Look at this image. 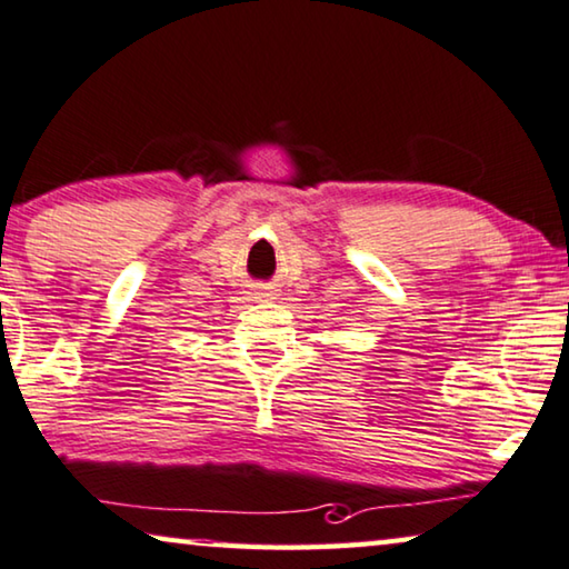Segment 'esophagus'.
I'll list each match as a JSON object with an SVG mask.
<instances>
[{"instance_id":"34e87169","label":"esophagus","mask_w":569,"mask_h":569,"mask_svg":"<svg viewBox=\"0 0 569 569\" xmlns=\"http://www.w3.org/2000/svg\"><path fill=\"white\" fill-rule=\"evenodd\" d=\"M260 296H270V293L268 291H260Z\"/></svg>"}]
</instances>
